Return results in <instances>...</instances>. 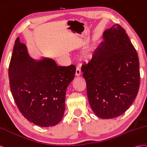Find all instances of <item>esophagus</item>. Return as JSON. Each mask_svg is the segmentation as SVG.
Instances as JSON below:
<instances>
[{"mask_svg":"<svg viewBox=\"0 0 147 147\" xmlns=\"http://www.w3.org/2000/svg\"><path fill=\"white\" fill-rule=\"evenodd\" d=\"M81 74V69L80 68H79V66H78L76 68V76H80Z\"/></svg>","mask_w":147,"mask_h":147,"instance_id":"esophagus-1","label":"esophagus"}]
</instances>
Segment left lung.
Returning <instances> with one entry per match:
<instances>
[{
  "mask_svg": "<svg viewBox=\"0 0 147 147\" xmlns=\"http://www.w3.org/2000/svg\"><path fill=\"white\" fill-rule=\"evenodd\" d=\"M103 42L92 59L82 65L90 106L100 118L111 119L126 111L140 86L139 61L123 28L116 24L104 31Z\"/></svg>",
  "mask_w": 147,
  "mask_h": 147,
  "instance_id": "1",
  "label": "left lung"
}]
</instances>
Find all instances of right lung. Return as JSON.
<instances>
[{
  "instance_id": "add662e5",
  "label": "right lung",
  "mask_w": 147,
  "mask_h": 147,
  "mask_svg": "<svg viewBox=\"0 0 147 147\" xmlns=\"http://www.w3.org/2000/svg\"><path fill=\"white\" fill-rule=\"evenodd\" d=\"M76 66H59L51 58L29 56L26 46L17 37L8 68L10 87L18 110L29 121L41 127L60 123L65 110L67 87Z\"/></svg>"
}]
</instances>
